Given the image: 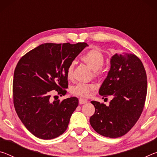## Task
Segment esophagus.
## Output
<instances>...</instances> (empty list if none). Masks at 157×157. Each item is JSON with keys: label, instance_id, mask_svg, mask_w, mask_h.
<instances>
[{"label": "esophagus", "instance_id": "34e87169", "mask_svg": "<svg viewBox=\"0 0 157 157\" xmlns=\"http://www.w3.org/2000/svg\"><path fill=\"white\" fill-rule=\"evenodd\" d=\"M86 102H87V100L85 99H83V98H79V103L80 105L85 104V103H86Z\"/></svg>", "mask_w": 157, "mask_h": 157}]
</instances>
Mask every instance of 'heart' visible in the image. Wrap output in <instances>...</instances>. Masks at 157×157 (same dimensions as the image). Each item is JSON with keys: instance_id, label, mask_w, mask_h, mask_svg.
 Masks as SVG:
<instances>
[{"instance_id": "obj_1", "label": "heart", "mask_w": 157, "mask_h": 157, "mask_svg": "<svg viewBox=\"0 0 157 157\" xmlns=\"http://www.w3.org/2000/svg\"><path fill=\"white\" fill-rule=\"evenodd\" d=\"M81 60L94 71L95 75L98 76L100 74V68L105 63L104 55L100 50L93 49L85 53L81 57ZM74 63H71L66 69V78L71 79L73 78ZM95 89V86L91 84L78 83L71 88V94L75 96L81 98H88L91 95V91Z\"/></svg>"}]
</instances>
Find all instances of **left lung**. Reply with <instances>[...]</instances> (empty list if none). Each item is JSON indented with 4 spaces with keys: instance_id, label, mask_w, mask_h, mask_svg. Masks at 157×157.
<instances>
[{
    "instance_id": "left-lung-1",
    "label": "left lung",
    "mask_w": 157,
    "mask_h": 157,
    "mask_svg": "<svg viewBox=\"0 0 157 157\" xmlns=\"http://www.w3.org/2000/svg\"><path fill=\"white\" fill-rule=\"evenodd\" d=\"M99 94L103 97L112 95L113 98L108 107L91 101L95 109L89 120L91 127L99 134L109 138L127 134L141 115L147 95V75L139 58L127 53L114 55Z\"/></svg>"
}]
</instances>
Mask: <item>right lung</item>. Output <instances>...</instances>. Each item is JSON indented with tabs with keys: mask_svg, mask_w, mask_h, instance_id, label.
<instances>
[{
	"mask_svg": "<svg viewBox=\"0 0 157 157\" xmlns=\"http://www.w3.org/2000/svg\"><path fill=\"white\" fill-rule=\"evenodd\" d=\"M86 46L84 42L44 44L18 61L12 86L14 108L23 124L37 138L55 139L67 129L78 99L52 101V93L55 90L61 96L66 95V69Z\"/></svg>",
	"mask_w": 157,
	"mask_h": 157,
	"instance_id": "obj_1",
	"label": "right lung"
}]
</instances>
